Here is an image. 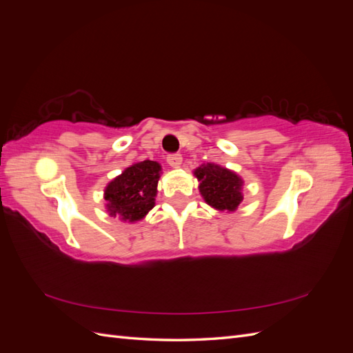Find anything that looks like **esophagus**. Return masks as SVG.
Wrapping results in <instances>:
<instances>
[{
  "instance_id": "obj_1",
  "label": "esophagus",
  "mask_w": 353,
  "mask_h": 353,
  "mask_svg": "<svg viewBox=\"0 0 353 353\" xmlns=\"http://www.w3.org/2000/svg\"><path fill=\"white\" fill-rule=\"evenodd\" d=\"M166 160H168V165H169L170 168H179L181 163H183V156L178 154V153L169 154Z\"/></svg>"
}]
</instances>
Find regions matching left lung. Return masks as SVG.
Masks as SVG:
<instances>
[{
  "mask_svg": "<svg viewBox=\"0 0 353 353\" xmlns=\"http://www.w3.org/2000/svg\"><path fill=\"white\" fill-rule=\"evenodd\" d=\"M200 181V194L216 210L234 212L243 201V179L232 170L215 163L201 165L194 170Z\"/></svg>",
  "mask_w": 353,
  "mask_h": 353,
  "instance_id": "obj_1",
  "label": "left lung"
}]
</instances>
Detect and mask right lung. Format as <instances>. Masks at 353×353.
Listing matches in <instances>:
<instances>
[{"mask_svg":"<svg viewBox=\"0 0 353 353\" xmlns=\"http://www.w3.org/2000/svg\"><path fill=\"white\" fill-rule=\"evenodd\" d=\"M160 166L153 160H143L126 168L104 190L105 209L110 216L137 222L154 208Z\"/></svg>","mask_w":353,"mask_h":353,"instance_id":"obj_1","label":"right lung"}]
</instances>
